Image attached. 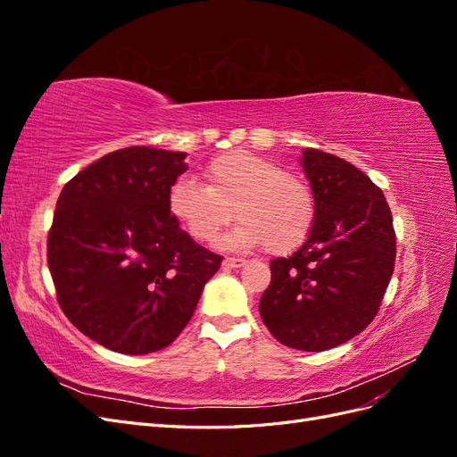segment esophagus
<instances>
[{
	"instance_id": "1",
	"label": "esophagus",
	"mask_w": 457,
	"mask_h": 457,
	"mask_svg": "<svg viewBox=\"0 0 457 457\" xmlns=\"http://www.w3.org/2000/svg\"><path fill=\"white\" fill-rule=\"evenodd\" d=\"M245 265L244 259H237V257H225L223 261V267L225 269H240Z\"/></svg>"
}]
</instances>
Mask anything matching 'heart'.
I'll return each instance as SVG.
<instances>
[{
  "label": "heart",
  "mask_w": 457,
  "mask_h": 457,
  "mask_svg": "<svg viewBox=\"0 0 457 457\" xmlns=\"http://www.w3.org/2000/svg\"><path fill=\"white\" fill-rule=\"evenodd\" d=\"M205 185L183 177L171 187V215L198 242L213 240L234 213L240 225L219 240L223 250L287 253L309 237L314 202L309 187L276 162L237 150L217 156L205 168Z\"/></svg>",
  "instance_id": "b5f03b06"
}]
</instances>
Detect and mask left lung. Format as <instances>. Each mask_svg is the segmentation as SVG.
<instances>
[{
  "mask_svg": "<svg viewBox=\"0 0 457 457\" xmlns=\"http://www.w3.org/2000/svg\"><path fill=\"white\" fill-rule=\"evenodd\" d=\"M314 220L292 257L270 262L259 312L286 347L320 353L353 339L378 314L395 270L393 215L379 187L353 163L303 148Z\"/></svg>",
  "mask_w": 457,
  "mask_h": 457,
  "instance_id": "left-lung-1",
  "label": "left lung"
}]
</instances>
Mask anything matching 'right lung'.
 Instances as JSON below:
<instances>
[{"mask_svg":"<svg viewBox=\"0 0 457 457\" xmlns=\"http://www.w3.org/2000/svg\"><path fill=\"white\" fill-rule=\"evenodd\" d=\"M185 158L152 146L110 152L57 200L47 262L59 305L81 334L114 353L146 354L173 343L223 261L170 212Z\"/></svg>","mask_w":457,"mask_h":457,"instance_id":"add662e5","label":"right lung"}]
</instances>
